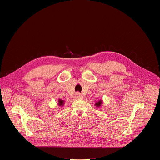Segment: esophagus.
Masks as SVG:
<instances>
[{
	"mask_svg": "<svg viewBox=\"0 0 160 160\" xmlns=\"http://www.w3.org/2000/svg\"><path fill=\"white\" fill-rule=\"evenodd\" d=\"M75 98L77 99H81L82 98V95L79 93H76L75 95Z\"/></svg>",
	"mask_w": 160,
	"mask_h": 160,
	"instance_id": "obj_1",
	"label": "esophagus"
}]
</instances>
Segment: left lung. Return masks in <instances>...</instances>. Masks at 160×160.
<instances>
[{
    "label": "left lung",
    "mask_w": 160,
    "mask_h": 160,
    "mask_svg": "<svg viewBox=\"0 0 160 160\" xmlns=\"http://www.w3.org/2000/svg\"><path fill=\"white\" fill-rule=\"evenodd\" d=\"M102 103V100H99L98 102L95 103V106H96V107H100V106H101Z\"/></svg>",
    "instance_id": "8db88e82"
}]
</instances>
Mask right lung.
Masks as SVG:
<instances>
[{
    "label": "right lung",
    "instance_id": "1",
    "mask_svg": "<svg viewBox=\"0 0 160 160\" xmlns=\"http://www.w3.org/2000/svg\"><path fill=\"white\" fill-rule=\"evenodd\" d=\"M63 103H64V100H62L61 99H59L58 100V105L59 106H61L62 107L63 105Z\"/></svg>",
    "mask_w": 160,
    "mask_h": 160
}]
</instances>
